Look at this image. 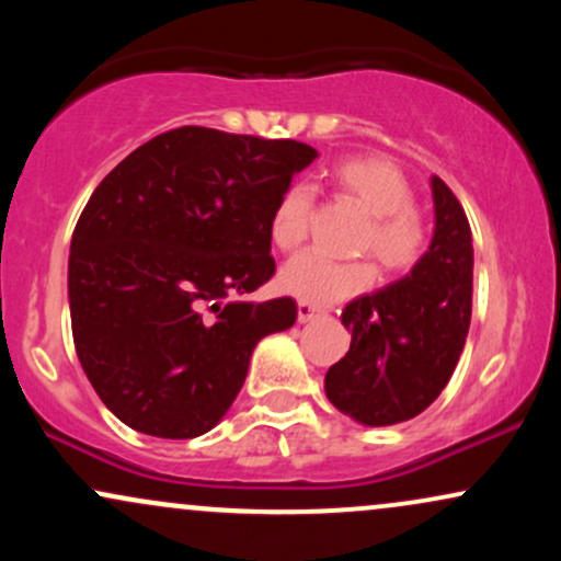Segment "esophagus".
I'll return each instance as SVG.
<instances>
[{
	"label": "esophagus",
	"instance_id": "obj_1",
	"mask_svg": "<svg viewBox=\"0 0 561 561\" xmlns=\"http://www.w3.org/2000/svg\"><path fill=\"white\" fill-rule=\"evenodd\" d=\"M317 317H321V308H317L313 302H308V300H298V321H300V324H306V321H313Z\"/></svg>",
	"mask_w": 561,
	"mask_h": 561
}]
</instances>
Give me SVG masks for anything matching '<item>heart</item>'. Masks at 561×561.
<instances>
[{
  "instance_id": "obj_1",
  "label": "heart",
  "mask_w": 561,
  "mask_h": 561,
  "mask_svg": "<svg viewBox=\"0 0 561 561\" xmlns=\"http://www.w3.org/2000/svg\"><path fill=\"white\" fill-rule=\"evenodd\" d=\"M332 179L369 214L362 231V250H371L388 272H409L427 248V227L411 205V184L405 173L388 158L362 156L340 160ZM311 186L293 184L282 192L272 210V240L276 248L295 250L308 237L311 221ZM282 287L308 302H337L364 293L375 282L369 261H332L308 250L282 266Z\"/></svg>"
}]
</instances>
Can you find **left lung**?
<instances>
[{"instance_id": "obj_1", "label": "left lung", "mask_w": 561, "mask_h": 561, "mask_svg": "<svg viewBox=\"0 0 561 561\" xmlns=\"http://www.w3.org/2000/svg\"><path fill=\"white\" fill-rule=\"evenodd\" d=\"M435 231L403 279L351 300V351L330 366V403L366 427L414 420L446 388L472 319V229L446 182L433 176Z\"/></svg>"}]
</instances>
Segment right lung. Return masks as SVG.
I'll return each instance as SVG.
<instances>
[{
	"label": "right lung",
	"instance_id": "1",
	"mask_svg": "<svg viewBox=\"0 0 561 561\" xmlns=\"http://www.w3.org/2000/svg\"><path fill=\"white\" fill-rule=\"evenodd\" d=\"M319 152L182 126L102 179L68 259L73 343L102 403L131 430H214L266 334L298 319L293 298L244 300L272 279V210Z\"/></svg>",
	"mask_w": 561,
	"mask_h": 561
}]
</instances>
